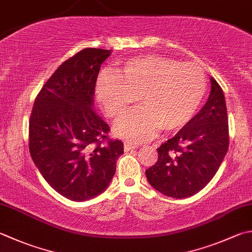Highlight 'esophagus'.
<instances>
[{"mask_svg": "<svg viewBox=\"0 0 252 252\" xmlns=\"http://www.w3.org/2000/svg\"><path fill=\"white\" fill-rule=\"evenodd\" d=\"M123 149H125L126 152H129L131 150H135V146L132 145V144H127V143H126L125 146H123Z\"/></svg>", "mask_w": 252, "mask_h": 252, "instance_id": "obj_1", "label": "esophagus"}]
</instances>
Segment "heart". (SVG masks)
Segmentation results:
<instances>
[{
  "mask_svg": "<svg viewBox=\"0 0 252 252\" xmlns=\"http://www.w3.org/2000/svg\"><path fill=\"white\" fill-rule=\"evenodd\" d=\"M205 73L194 63L162 56L135 58L117 74L98 78L97 99L106 115L117 119L139 100L143 107L118 121L115 131L133 143L152 139L160 129L177 131L198 111L206 93Z\"/></svg>",
  "mask_w": 252,
  "mask_h": 252,
  "instance_id": "obj_1",
  "label": "heart"
}]
</instances>
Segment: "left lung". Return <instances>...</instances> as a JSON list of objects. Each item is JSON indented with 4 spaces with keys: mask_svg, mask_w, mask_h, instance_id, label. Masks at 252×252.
<instances>
[{
    "mask_svg": "<svg viewBox=\"0 0 252 252\" xmlns=\"http://www.w3.org/2000/svg\"><path fill=\"white\" fill-rule=\"evenodd\" d=\"M228 144L224 93L211 77L208 101L188 125L157 149L158 159L145 171L146 178L162 194L188 198L198 193L215 176Z\"/></svg>",
    "mask_w": 252,
    "mask_h": 252,
    "instance_id": "obj_1",
    "label": "left lung"
}]
</instances>
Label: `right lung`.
I'll use <instances>...</instances> for the list:
<instances>
[{
    "mask_svg": "<svg viewBox=\"0 0 252 252\" xmlns=\"http://www.w3.org/2000/svg\"><path fill=\"white\" fill-rule=\"evenodd\" d=\"M111 50L86 48L64 61L43 84L29 120V152L46 181L72 201L106 190L123 154L109 126L93 109L101 63Z\"/></svg>",
    "mask_w": 252,
    "mask_h": 252,
    "instance_id": "1",
    "label": "right lung"
}]
</instances>
